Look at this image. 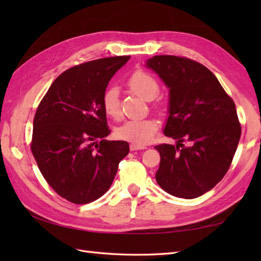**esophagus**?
<instances>
[{"instance_id": "1", "label": "esophagus", "mask_w": 261, "mask_h": 261, "mask_svg": "<svg viewBox=\"0 0 261 261\" xmlns=\"http://www.w3.org/2000/svg\"><path fill=\"white\" fill-rule=\"evenodd\" d=\"M146 146H139V145H136V143H131L130 145V150L131 151H135V150H141V149H146Z\"/></svg>"}]
</instances>
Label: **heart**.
<instances>
[{"label":"heart","instance_id":"1","mask_svg":"<svg viewBox=\"0 0 261 261\" xmlns=\"http://www.w3.org/2000/svg\"><path fill=\"white\" fill-rule=\"evenodd\" d=\"M127 86L130 90L142 97L146 101H151L159 93V83L152 74L146 70L138 69L134 71L127 79ZM158 111L163 112L162 104L154 105ZM102 108L105 114L114 120L121 118V105L119 99L118 88L112 86L104 92L102 97ZM159 124L157 120L152 118L143 120H129L123 124L116 127L115 136L121 140L130 141L136 145H146L150 141L158 131Z\"/></svg>","mask_w":261,"mask_h":261}]
</instances>
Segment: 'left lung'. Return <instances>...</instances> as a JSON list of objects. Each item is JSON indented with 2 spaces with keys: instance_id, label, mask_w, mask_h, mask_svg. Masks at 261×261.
Here are the masks:
<instances>
[{
  "instance_id": "obj_1",
  "label": "left lung",
  "mask_w": 261,
  "mask_h": 261,
  "mask_svg": "<svg viewBox=\"0 0 261 261\" xmlns=\"http://www.w3.org/2000/svg\"><path fill=\"white\" fill-rule=\"evenodd\" d=\"M147 66L169 87L165 135L178 141L154 147L160 153L156 180L173 196H201L223 178L234 157L241 124L233 99L212 71L193 59L160 55Z\"/></svg>"
}]
</instances>
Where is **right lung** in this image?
I'll list each match as a JSON object with an SVG mask.
<instances>
[{"mask_svg":"<svg viewBox=\"0 0 261 261\" xmlns=\"http://www.w3.org/2000/svg\"><path fill=\"white\" fill-rule=\"evenodd\" d=\"M129 58H101L65 70L38 105L32 154L49 186L74 204L107 193L129 153L127 142L104 139L111 131L102 108L110 80Z\"/></svg>","mask_w":261,"mask_h":261,"instance_id":"obj_1","label":"right lung"}]
</instances>
